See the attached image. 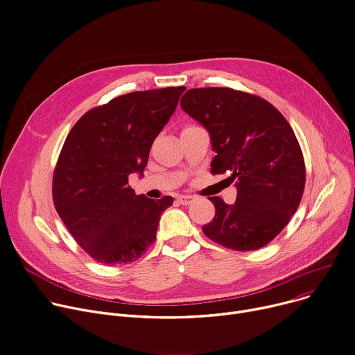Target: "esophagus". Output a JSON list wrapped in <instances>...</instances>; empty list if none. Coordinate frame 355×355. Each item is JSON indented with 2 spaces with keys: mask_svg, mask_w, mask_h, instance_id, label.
<instances>
[{
  "mask_svg": "<svg viewBox=\"0 0 355 355\" xmlns=\"http://www.w3.org/2000/svg\"><path fill=\"white\" fill-rule=\"evenodd\" d=\"M194 197H192V196H180L178 197V202L180 204H182V205H189V204H192V202H194Z\"/></svg>",
  "mask_w": 355,
  "mask_h": 355,
  "instance_id": "esophagus-1",
  "label": "esophagus"
}]
</instances>
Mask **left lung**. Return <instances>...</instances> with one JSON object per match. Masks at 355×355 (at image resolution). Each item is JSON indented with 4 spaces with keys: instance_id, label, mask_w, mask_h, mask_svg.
Segmentation results:
<instances>
[{
    "instance_id": "1",
    "label": "left lung",
    "mask_w": 355,
    "mask_h": 355,
    "mask_svg": "<svg viewBox=\"0 0 355 355\" xmlns=\"http://www.w3.org/2000/svg\"><path fill=\"white\" fill-rule=\"evenodd\" d=\"M184 112L209 132L212 174L231 171L238 194L234 205L209 197L214 219L202 232L232 250L266 246L300 205L306 166L300 144L284 116L261 96L231 87L189 89Z\"/></svg>"
}]
</instances>
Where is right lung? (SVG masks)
<instances>
[{"instance_id":"add662e5","label":"right lung","mask_w":355,"mask_h":355,"mask_svg":"<svg viewBox=\"0 0 355 355\" xmlns=\"http://www.w3.org/2000/svg\"><path fill=\"white\" fill-rule=\"evenodd\" d=\"M184 86L132 92L87 110L56 161L53 205L79 246L96 262L137 261L154 243L159 216L173 205L128 185L143 174L153 141L173 116Z\"/></svg>"}]
</instances>
